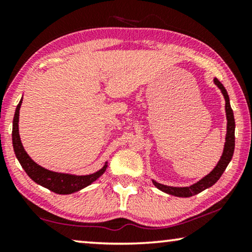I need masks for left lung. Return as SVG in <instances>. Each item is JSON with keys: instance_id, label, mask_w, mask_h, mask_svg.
I'll return each instance as SVG.
<instances>
[{"instance_id": "left-lung-1", "label": "left lung", "mask_w": 252, "mask_h": 252, "mask_svg": "<svg viewBox=\"0 0 252 252\" xmlns=\"http://www.w3.org/2000/svg\"><path fill=\"white\" fill-rule=\"evenodd\" d=\"M215 84L221 89V93L223 94L226 101V116H227V134H226V143L225 148H223L222 156L220 158L219 163L215 167L211 173L206 175L205 178H203L201 181H198L197 184L190 186V187H184V188H177V187H168V186H164L160 184H157L156 181H154V185L156 186L158 189L163 190L167 194L178 196V197H190L198 192L205 190L206 188L211 187L219 180L221 177L223 171L226 170L227 165L229 164L230 159H232L233 154H234V148H235V120H234V113L233 110L230 108L229 97L227 94V91L223 87L221 82L218 79H215Z\"/></svg>"}]
</instances>
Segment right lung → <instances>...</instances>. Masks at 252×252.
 <instances>
[{"mask_svg": "<svg viewBox=\"0 0 252 252\" xmlns=\"http://www.w3.org/2000/svg\"><path fill=\"white\" fill-rule=\"evenodd\" d=\"M23 101V98H22ZM22 101L17 105L15 117H13V126H12V144L13 150L17 158H18L20 165H22L24 170L27 173V175L43 187L49 189V190L56 192V194H72V192L80 190V189L87 187L94 182L96 179H98L101 175L104 173L106 165L102 170H99L95 173L89 175H81V177H77V175L71 174H63V173H56V172L48 171L46 168L41 167L37 165L35 161L31 159L29 155L22 144L19 136L18 130V120H19V109L22 105Z\"/></svg>", "mask_w": 252, "mask_h": 252, "instance_id": "add662e5", "label": "right lung"}]
</instances>
